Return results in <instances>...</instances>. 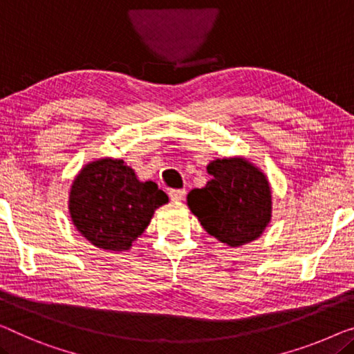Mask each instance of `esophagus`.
Wrapping results in <instances>:
<instances>
[{
    "instance_id": "34e87169",
    "label": "esophagus",
    "mask_w": 354,
    "mask_h": 354,
    "mask_svg": "<svg viewBox=\"0 0 354 354\" xmlns=\"http://www.w3.org/2000/svg\"><path fill=\"white\" fill-rule=\"evenodd\" d=\"M184 195H186V189H171L170 191V198L173 202H179V200H183Z\"/></svg>"
}]
</instances>
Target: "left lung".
<instances>
[{"label":"left lung","mask_w":354,"mask_h":354,"mask_svg":"<svg viewBox=\"0 0 354 354\" xmlns=\"http://www.w3.org/2000/svg\"><path fill=\"white\" fill-rule=\"evenodd\" d=\"M211 179L187 195V205L211 236L229 246L256 240L272 218L270 184L259 168L241 157L216 159Z\"/></svg>","instance_id":"obj_1"}]
</instances>
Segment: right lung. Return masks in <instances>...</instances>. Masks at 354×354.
Here are the masks:
<instances>
[{
	"label": "right lung",
	"mask_w": 354,
	"mask_h": 354,
	"mask_svg": "<svg viewBox=\"0 0 354 354\" xmlns=\"http://www.w3.org/2000/svg\"><path fill=\"white\" fill-rule=\"evenodd\" d=\"M167 202V194L156 183H141L124 160L106 157L88 163L73 181L70 214L92 245L104 251H124Z\"/></svg>",
	"instance_id": "obj_1"
}]
</instances>
